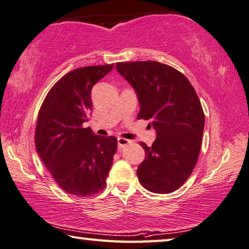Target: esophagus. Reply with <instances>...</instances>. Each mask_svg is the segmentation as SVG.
Returning <instances> with one entry per match:
<instances>
[{"label": "esophagus", "instance_id": "obj_1", "mask_svg": "<svg viewBox=\"0 0 249 249\" xmlns=\"http://www.w3.org/2000/svg\"><path fill=\"white\" fill-rule=\"evenodd\" d=\"M117 141H118V147H119V149H124V146H127L128 144L131 143V141L127 140V139H124V138H118Z\"/></svg>", "mask_w": 249, "mask_h": 249}]
</instances>
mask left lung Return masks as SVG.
<instances>
[{"label":"left lung","mask_w":249,"mask_h":249,"mask_svg":"<svg viewBox=\"0 0 249 249\" xmlns=\"http://www.w3.org/2000/svg\"><path fill=\"white\" fill-rule=\"evenodd\" d=\"M137 93L138 119L150 120L156 132L152 146L140 142L144 160L137 175L151 193L171 194L188 179L197 164L204 128L201 103L184 74L156 61L116 63Z\"/></svg>","instance_id":"obj_1"}]
</instances>
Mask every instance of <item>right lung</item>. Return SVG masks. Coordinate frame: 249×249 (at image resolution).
I'll return each mask as SVG.
<instances>
[{
	"label": "right lung",
	"instance_id": "1",
	"mask_svg": "<svg viewBox=\"0 0 249 249\" xmlns=\"http://www.w3.org/2000/svg\"><path fill=\"white\" fill-rule=\"evenodd\" d=\"M113 64L80 68L52 86L39 110L35 144L56 184L76 197L105 188L117 151L115 137H99L83 128L93 108L91 89Z\"/></svg>",
	"mask_w": 249,
	"mask_h": 249
}]
</instances>
